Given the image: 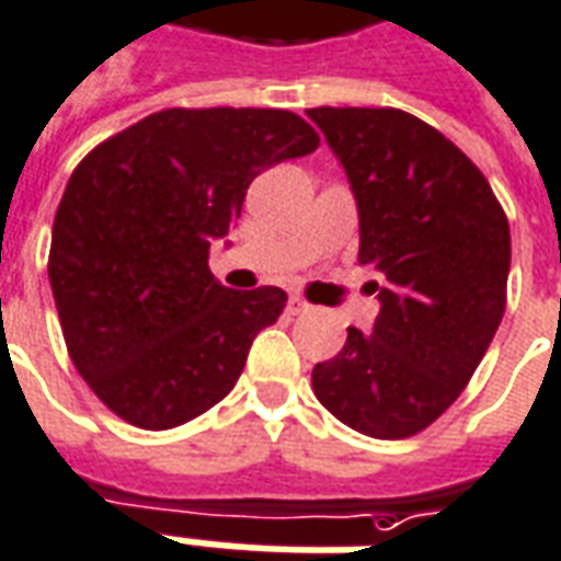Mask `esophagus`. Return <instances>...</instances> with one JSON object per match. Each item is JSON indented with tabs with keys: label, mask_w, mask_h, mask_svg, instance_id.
<instances>
[{
	"label": "esophagus",
	"mask_w": 561,
	"mask_h": 561,
	"mask_svg": "<svg viewBox=\"0 0 561 561\" xmlns=\"http://www.w3.org/2000/svg\"><path fill=\"white\" fill-rule=\"evenodd\" d=\"M286 310H289L293 317H298V313H308L310 305L301 296H289V301H286Z\"/></svg>",
	"instance_id": "1"
}]
</instances>
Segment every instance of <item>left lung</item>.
<instances>
[{
    "instance_id": "left-lung-1",
    "label": "left lung",
    "mask_w": 561,
    "mask_h": 561,
    "mask_svg": "<svg viewBox=\"0 0 561 561\" xmlns=\"http://www.w3.org/2000/svg\"><path fill=\"white\" fill-rule=\"evenodd\" d=\"M310 122L346 170L358 263L382 284L370 334L313 367V394L346 427L403 439L439 419L505 313L508 218L488 179L427 122L391 107H317Z\"/></svg>"
}]
</instances>
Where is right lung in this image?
Here are the masks:
<instances>
[{"label":"right lung","mask_w":561,"mask_h":561,"mask_svg":"<svg viewBox=\"0 0 561 561\" xmlns=\"http://www.w3.org/2000/svg\"><path fill=\"white\" fill-rule=\"evenodd\" d=\"M317 146L286 110L175 107L73 170L47 272L73 367L118 419L170 431L230 394L286 293L227 289L208 248L232 230L256 175Z\"/></svg>","instance_id":"1"}]
</instances>
